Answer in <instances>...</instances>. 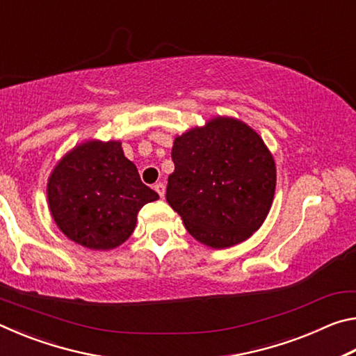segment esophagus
<instances>
[{
    "instance_id": "1",
    "label": "esophagus",
    "mask_w": 356,
    "mask_h": 356,
    "mask_svg": "<svg viewBox=\"0 0 356 356\" xmlns=\"http://www.w3.org/2000/svg\"><path fill=\"white\" fill-rule=\"evenodd\" d=\"M154 188H155V191H156V193H159L160 197H163V196H165V185H163V184H161V182L155 184Z\"/></svg>"
}]
</instances>
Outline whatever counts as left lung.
<instances>
[{
  "label": "left lung",
  "mask_w": 356,
  "mask_h": 356,
  "mask_svg": "<svg viewBox=\"0 0 356 356\" xmlns=\"http://www.w3.org/2000/svg\"><path fill=\"white\" fill-rule=\"evenodd\" d=\"M166 201L197 242L229 248L250 238L272 207L273 155L250 125L213 118L174 140Z\"/></svg>",
  "instance_id": "left-lung-1"
}]
</instances>
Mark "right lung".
<instances>
[{"label": "right lung", "instance_id": "1", "mask_svg": "<svg viewBox=\"0 0 356 356\" xmlns=\"http://www.w3.org/2000/svg\"><path fill=\"white\" fill-rule=\"evenodd\" d=\"M48 207L72 242L113 250L127 240L144 204L159 195L144 185L120 141L91 140L65 154L47 184Z\"/></svg>", "mask_w": 356, "mask_h": 356}]
</instances>
